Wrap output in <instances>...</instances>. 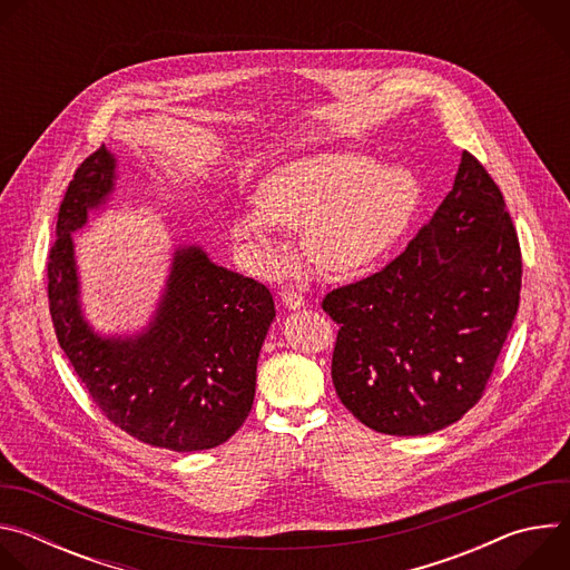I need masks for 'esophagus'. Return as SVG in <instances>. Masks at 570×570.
<instances>
[{
  "instance_id": "34e87169",
  "label": "esophagus",
  "mask_w": 570,
  "mask_h": 570,
  "mask_svg": "<svg viewBox=\"0 0 570 570\" xmlns=\"http://www.w3.org/2000/svg\"><path fill=\"white\" fill-rule=\"evenodd\" d=\"M282 302L288 306V308H302L304 306V293H302V286L297 284H286L282 286Z\"/></svg>"
}]
</instances>
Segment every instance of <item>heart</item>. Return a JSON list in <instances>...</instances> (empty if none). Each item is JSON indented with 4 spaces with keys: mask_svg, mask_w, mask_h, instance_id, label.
Instances as JSON below:
<instances>
[{
    "mask_svg": "<svg viewBox=\"0 0 570 570\" xmlns=\"http://www.w3.org/2000/svg\"><path fill=\"white\" fill-rule=\"evenodd\" d=\"M420 203L415 176L354 148L311 153L271 171L255 205L232 216V236L257 262L275 266L284 248L282 229H304L315 262L334 273L376 259L411 223Z\"/></svg>",
    "mask_w": 570,
    "mask_h": 570,
    "instance_id": "obj_1",
    "label": "heart"
}]
</instances>
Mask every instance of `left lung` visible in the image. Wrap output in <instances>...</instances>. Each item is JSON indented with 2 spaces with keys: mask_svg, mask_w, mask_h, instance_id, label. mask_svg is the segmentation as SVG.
Returning <instances> with one entry per match:
<instances>
[{
  "mask_svg": "<svg viewBox=\"0 0 570 570\" xmlns=\"http://www.w3.org/2000/svg\"><path fill=\"white\" fill-rule=\"evenodd\" d=\"M521 246L499 185L464 150L453 189L379 273L334 288L332 379L385 435H429L484 394L521 297Z\"/></svg>",
  "mask_w": 570,
  "mask_h": 570,
  "instance_id": "1",
  "label": "left lung"
}]
</instances>
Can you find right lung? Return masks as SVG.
I'll list each match as a JSON object with an SVG mask.
<instances>
[{
    "mask_svg": "<svg viewBox=\"0 0 570 570\" xmlns=\"http://www.w3.org/2000/svg\"><path fill=\"white\" fill-rule=\"evenodd\" d=\"M112 180L115 157L101 146L80 161L60 203L47 262L58 345L97 409L130 438L178 453L214 449L253 409L273 295L212 264L200 248H180L148 332L126 341L95 336L78 308L71 232L106 203Z\"/></svg>",
    "mask_w": 570,
    "mask_h": 570,
    "instance_id": "right-lung-1",
    "label": "right lung"
}]
</instances>
